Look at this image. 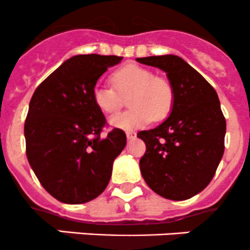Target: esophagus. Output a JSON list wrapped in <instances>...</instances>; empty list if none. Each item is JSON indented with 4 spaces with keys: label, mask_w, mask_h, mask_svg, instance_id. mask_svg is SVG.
Returning a JSON list of instances; mask_svg holds the SVG:
<instances>
[{
    "label": "esophagus",
    "mask_w": 250,
    "mask_h": 250,
    "mask_svg": "<svg viewBox=\"0 0 250 250\" xmlns=\"http://www.w3.org/2000/svg\"><path fill=\"white\" fill-rule=\"evenodd\" d=\"M126 137H127L128 141L135 140V138L137 137V133L133 132V131H128V132H126Z\"/></svg>",
    "instance_id": "obj_1"
}]
</instances>
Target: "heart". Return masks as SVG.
Here are the masks:
<instances>
[{"label":"heart","instance_id":"b5f03b06","mask_svg":"<svg viewBox=\"0 0 250 250\" xmlns=\"http://www.w3.org/2000/svg\"><path fill=\"white\" fill-rule=\"evenodd\" d=\"M113 86L97 83L92 90L95 104L104 114L119 112L123 97L128 96L130 109L109 119V124L122 130H136L154 119H163L169 114L174 103L171 83L153 75L149 69L138 64L122 66L110 76Z\"/></svg>","mask_w":250,"mask_h":250}]
</instances>
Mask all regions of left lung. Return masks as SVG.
Segmentation results:
<instances>
[{
  "mask_svg": "<svg viewBox=\"0 0 250 250\" xmlns=\"http://www.w3.org/2000/svg\"><path fill=\"white\" fill-rule=\"evenodd\" d=\"M136 61L165 71L174 90L169 118L155 128L137 133L146 143L141 174L157 194L185 201L208 186L224 154L226 120L219 97L180 57L165 54Z\"/></svg>",
  "mask_w": 250,
  "mask_h": 250,
  "instance_id": "obj_1",
  "label": "left lung"
}]
</instances>
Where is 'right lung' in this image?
Listing matches in <instances>:
<instances>
[{
	"label": "right lung",
	"instance_id": "1",
	"mask_svg": "<svg viewBox=\"0 0 250 250\" xmlns=\"http://www.w3.org/2000/svg\"><path fill=\"white\" fill-rule=\"evenodd\" d=\"M123 57L78 54L66 59L39 85L24 125L26 157L43 188L65 204L97 198L112 176L113 162L126 135L113 128L105 137L102 110L92 90Z\"/></svg>",
	"mask_w": 250,
	"mask_h": 250
}]
</instances>
